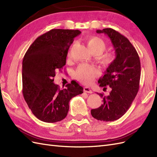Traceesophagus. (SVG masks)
I'll list each match as a JSON object with an SVG mask.
<instances>
[{"label": "esophagus", "mask_w": 157, "mask_h": 157, "mask_svg": "<svg viewBox=\"0 0 157 157\" xmlns=\"http://www.w3.org/2000/svg\"><path fill=\"white\" fill-rule=\"evenodd\" d=\"M84 92H85V93H90V94L93 93V91H92L90 88L88 87V86H85V87H84Z\"/></svg>", "instance_id": "1"}]
</instances>
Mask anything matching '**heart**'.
Masks as SVG:
<instances>
[{"mask_svg": "<svg viewBox=\"0 0 157 157\" xmlns=\"http://www.w3.org/2000/svg\"><path fill=\"white\" fill-rule=\"evenodd\" d=\"M88 48L93 55H97L98 63L104 67H109L114 61V56L111 53L103 52L106 48L105 40L97 36H90L86 39ZM70 55L68 54V56ZM97 71L94 67L81 64L75 71V77L84 84H90L97 75Z\"/></svg>", "mask_w": 157, "mask_h": 157, "instance_id": "obj_1", "label": "heart"}]
</instances>
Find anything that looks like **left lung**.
Listing matches in <instances>:
<instances>
[{"label":"left lung","instance_id":"left-lung-1","mask_svg":"<svg viewBox=\"0 0 157 157\" xmlns=\"http://www.w3.org/2000/svg\"><path fill=\"white\" fill-rule=\"evenodd\" d=\"M110 38L115 50L116 58L106 68L105 75L98 80L99 86L110 88L108 96L98 93L103 98L102 105L92 109L94 118L102 121H114L127 111L139 89L140 62L138 53L131 42L113 29L97 30Z\"/></svg>","mask_w":157,"mask_h":157}]
</instances>
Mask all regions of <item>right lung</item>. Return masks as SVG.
<instances>
[{"instance_id":"add662e5","label":"right lung","mask_w":157,"mask_h":157,"mask_svg":"<svg viewBox=\"0 0 157 157\" xmlns=\"http://www.w3.org/2000/svg\"><path fill=\"white\" fill-rule=\"evenodd\" d=\"M78 30L52 29L39 36L30 46L22 60V94L32 113L46 123L64 119L68 102L83 93V88L71 81L60 89L53 82L56 71L66 64L68 51Z\"/></svg>"}]
</instances>
